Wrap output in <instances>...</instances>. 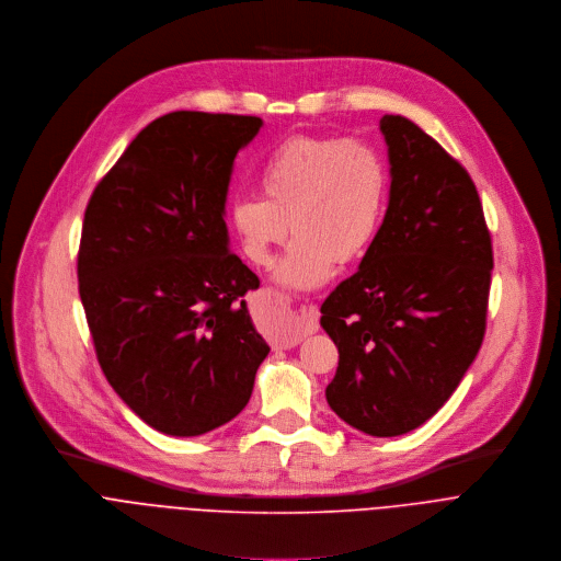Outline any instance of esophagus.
Instances as JSON below:
<instances>
[{
  "label": "esophagus",
  "instance_id": "esophagus-1",
  "mask_svg": "<svg viewBox=\"0 0 561 561\" xmlns=\"http://www.w3.org/2000/svg\"><path fill=\"white\" fill-rule=\"evenodd\" d=\"M318 307L316 305H309V307H302L298 311V316H294L289 322H287V329L285 333L278 339V347L283 350H289V347H296L298 343H302L307 335L316 333L318 331Z\"/></svg>",
  "mask_w": 561,
  "mask_h": 561
}]
</instances>
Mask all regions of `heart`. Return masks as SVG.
Masks as SVG:
<instances>
[{"label": "heart", "mask_w": 561, "mask_h": 561, "mask_svg": "<svg viewBox=\"0 0 561 561\" xmlns=\"http://www.w3.org/2000/svg\"><path fill=\"white\" fill-rule=\"evenodd\" d=\"M263 196H239L230 220L245 256L270 267L289 230L296 234L274 280L311 291L339 267L365 256L387 207L389 170L380 150L360 139L291 137L259 168Z\"/></svg>", "instance_id": "1"}]
</instances>
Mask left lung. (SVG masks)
Listing matches in <instances>:
<instances>
[{
  "instance_id": "obj_1",
  "label": "left lung",
  "mask_w": 561,
  "mask_h": 561,
  "mask_svg": "<svg viewBox=\"0 0 561 561\" xmlns=\"http://www.w3.org/2000/svg\"><path fill=\"white\" fill-rule=\"evenodd\" d=\"M389 203L358 272L320 307L339 347L327 402L350 426L393 437L437 413L486 329L493 250L469 172L420 126L385 115Z\"/></svg>"
}]
</instances>
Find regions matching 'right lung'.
I'll list each match as a JSON object with an SVG mask.
<instances>
[{"instance_id": "obj_1", "label": "right lung", "mask_w": 561, "mask_h": 561, "mask_svg": "<svg viewBox=\"0 0 561 561\" xmlns=\"http://www.w3.org/2000/svg\"><path fill=\"white\" fill-rule=\"evenodd\" d=\"M261 128L259 117L170 112L85 207L77 276L99 365L165 435L237 417L270 354L243 300L259 276L230 252L226 226L234 159Z\"/></svg>"}]
</instances>
